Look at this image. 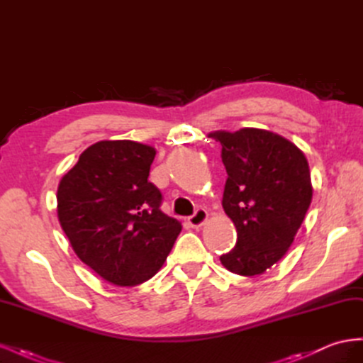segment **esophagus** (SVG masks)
I'll return each mask as SVG.
<instances>
[{
	"label": "esophagus",
	"mask_w": 363,
	"mask_h": 363,
	"mask_svg": "<svg viewBox=\"0 0 363 363\" xmlns=\"http://www.w3.org/2000/svg\"><path fill=\"white\" fill-rule=\"evenodd\" d=\"M207 218H208V213L204 211V208H199V211H196L192 216H189L188 223L191 224L192 228H200L206 224Z\"/></svg>",
	"instance_id": "34e87169"
}]
</instances>
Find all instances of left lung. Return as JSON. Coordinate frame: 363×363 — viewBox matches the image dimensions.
Instances as JSON below:
<instances>
[{
    "mask_svg": "<svg viewBox=\"0 0 363 363\" xmlns=\"http://www.w3.org/2000/svg\"><path fill=\"white\" fill-rule=\"evenodd\" d=\"M208 138L223 147V207L238 235L219 260L230 272L259 276L286 255L301 227L313 195L309 163L289 139L269 130H218Z\"/></svg>",
    "mask_w": 363,
    "mask_h": 363,
    "instance_id": "1",
    "label": "left lung"
}]
</instances>
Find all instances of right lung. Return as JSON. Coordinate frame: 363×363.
<instances>
[{
	"instance_id": "obj_1",
	"label": "right lung",
	"mask_w": 363,
	"mask_h": 363,
	"mask_svg": "<svg viewBox=\"0 0 363 363\" xmlns=\"http://www.w3.org/2000/svg\"><path fill=\"white\" fill-rule=\"evenodd\" d=\"M155 156V147L135 140H100L59 183L57 216L74 252L115 286L155 276L182 232L148 182Z\"/></svg>"
}]
</instances>
